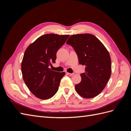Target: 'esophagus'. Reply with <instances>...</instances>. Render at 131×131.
I'll list each match as a JSON object with an SVG mask.
<instances>
[{
  "mask_svg": "<svg viewBox=\"0 0 131 131\" xmlns=\"http://www.w3.org/2000/svg\"><path fill=\"white\" fill-rule=\"evenodd\" d=\"M67 74L69 76H72L74 75V73H67Z\"/></svg>",
  "mask_w": 131,
  "mask_h": 131,
  "instance_id": "obj_1",
  "label": "esophagus"
}]
</instances>
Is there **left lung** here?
I'll return each instance as SVG.
<instances>
[{"mask_svg": "<svg viewBox=\"0 0 131 131\" xmlns=\"http://www.w3.org/2000/svg\"><path fill=\"white\" fill-rule=\"evenodd\" d=\"M78 55L79 63L85 66L81 81L75 86L78 93L85 98L96 97L104 90L112 72L110 54L104 45L90 34L73 35L67 40Z\"/></svg>", "mask_w": 131, "mask_h": 131, "instance_id": "obj_1", "label": "left lung"}]
</instances>
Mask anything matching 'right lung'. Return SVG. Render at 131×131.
Returning a JSON list of instances; mask_svg holds the SVG:
<instances>
[{
    "mask_svg": "<svg viewBox=\"0 0 131 131\" xmlns=\"http://www.w3.org/2000/svg\"><path fill=\"white\" fill-rule=\"evenodd\" d=\"M69 37V35L47 34L38 38L26 50L21 70L26 86L35 97L47 100L58 90L64 72H54L49 68L55 63L56 53Z\"/></svg>",
    "mask_w": 131,
    "mask_h": 131,
    "instance_id": "obj_1",
    "label": "right lung"
}]
</instances>
